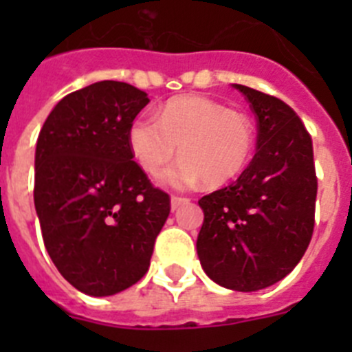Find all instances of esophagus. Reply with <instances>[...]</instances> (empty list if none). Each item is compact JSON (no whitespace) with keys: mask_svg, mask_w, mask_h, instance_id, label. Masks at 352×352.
<instances>
[{"mask_svg":"<svg viewBox=\"0 0 352 352\" xmlns=\"http://www.w3.org/2000/svg\"><path fill=\"white\" fill-rule=\"evenodd\" d=\"M185 203H188V199L186 197H178V195H173V197H170V210L176 211L179 206H182V204H185Z\"/></svg>","mask_w":352,"mask_h":352,"instance_id":"1","label":"esophagus"}]
</instances>
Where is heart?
Segmentation results:
<instances>
[{
	"mask_svg": "<svg viewBox=\"0 0 352 352\" xmlns=\"http://www.w3.org/2000/svg\"><path fill=\"white\" fill-rule=\"evenodd\" d=\"M254 125L247 114L206 96L173 98L160 118L142 114L129 130V144L142 170L155 174L174 155L182 160L160 174V182L188 188L203 179L222 185L238 176L254 151Z\"/></svg>",
	"mask_w": 352,
	"mask_h": 352,
	"instance_id": "1",
	"label": "heart"
}]
</instances>
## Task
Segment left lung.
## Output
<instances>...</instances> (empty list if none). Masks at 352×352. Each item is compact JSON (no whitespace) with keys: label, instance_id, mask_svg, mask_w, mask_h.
<instances>
[{"label":"left lung","instance_id":"obj_1","mask_svg":"<svg viewBox=\"0 0 352 352\" xmlns=\"http://www.w3.org/2000/svg\"><path fill=\"white\" fill-rule=\"evenodd\" d=\"M257 116V151L232 185L199 201L204 222L197 256L226 289L259 291L294 270L314 231V148L298 114L280 98L241 84Z\"/></svg>","mask_w":352,"mask_h":352}]
</instances>
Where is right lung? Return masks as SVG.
I'll use <instances>...</instances> for the list:
<instances>
[{
    "instance_id": "1",
    "label": "right lung",
    "mask_w": 352,
    "mask_h": 352,
    "mask_svg": "<svg viewBox=\"0 0 352 352\" xmlns=\"http://www.w3.org/2000/svg\"><path fill=\"white\" fill-rule=\"evenodd\" d=\"M149 98L100 80L61 98L40 130L35 210L58 272L88 296L141 280L170 211L169 195L132 160L129 130Z\"/></svg>"
}]
</instances>
